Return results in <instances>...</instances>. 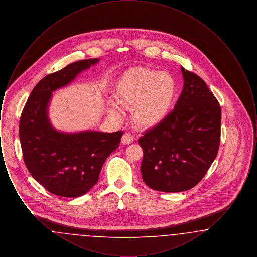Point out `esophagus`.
<instances>
[{
  "instance_id": "34e87169",
  "label": "esophagus",
  "mask_w": 257,
  "mask_h": 257,
  "mask_svg": "<svg viewBox=\"0 0 257 257\" xmlns=\"http://www.w3.org/2000/svg\"><path fill=\"white\" fill-rule=\"evenodd\" d=\"M133 141H134V138L130 133H125V134L123 135L122 138H121V143L124 144V145H129Z\"/></svg>"
}]
</instances>
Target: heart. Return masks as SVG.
I'll list each match as a JSON object with an SVG mask.
<instances>
[{
  "mask_svg": "<svg viewBox=\"0 0 257 257\" xmlns=\"http://www.w3.org/2000/svg\"><path fill=\"white\" fill-rule=\"evenodd\" d=\"M177 96V82L168 72L136 67L123 74L114 88V98L124 107H131L130 118L138 127L152 128L171 112ZM110 115L119 117L114 106Z\"/></svg>",
  "mask_w": 257,
  "mask_h": 257,
  "instance_id": "heart-1",
  "label": "heart"
}]
</instances>
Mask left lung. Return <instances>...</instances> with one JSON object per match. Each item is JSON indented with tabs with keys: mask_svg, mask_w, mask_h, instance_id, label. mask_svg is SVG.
<instances>
[{
	"mask_svg": "<svg viewBox=\"0 0 257 257\" xmlns=\"http://www.w3.org/2000/svg\"><path fill=\"white\" fill-rule=\"evenodd\" d=\"M181 71L183 89L174 109L138 141L144 150L143 180L165 193L183 192L199 183L220 147L218 100L199 76L183 67Z\"/></svg>",
	"mask_w": 257,
	"mask_h": 257,
	"instance_id": "1",
	"label": "left lung"
}]
</instances>
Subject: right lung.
Wrapping results in <instances>:
<instances>
[{
  "label": "right lung",
  "mask_w": 257,
  "mask_h": 257,
  "mask_svg": "<svg viewBox=\"0 0 257 257\" xmlns=\"http://www.w3.org/2000/svg\"><path fill=\"white\" fill-rule=\"evenodd\" d=\"M89 59L68 64L45 76L28 98L19 123L25 165L32 176L50 193L78 197L97 183L104 162L119 147L122 131L65 133L50 122L48 108L53 92L67 86L78 74L96 64Z\"/></svg>",
  "instance_id": "obj_1"
}]
</instances>
